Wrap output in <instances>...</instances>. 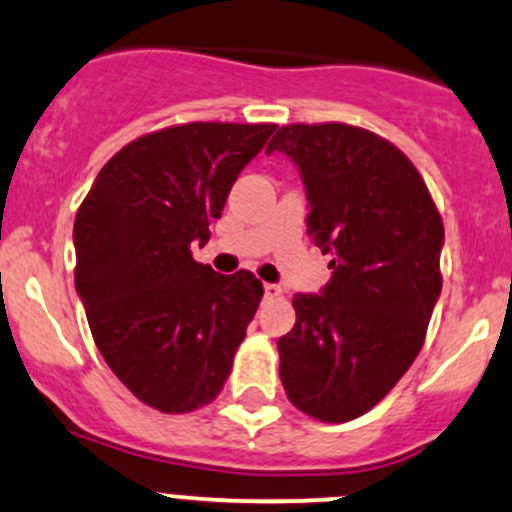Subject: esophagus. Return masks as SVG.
<instances>
[{"mask_svg": "<svg viewBox=\"0 0 512 512\" xmlns=\"http://www.w3.org/2000/svg\"><path fill=\"white\" fill-rule=\"evenodd\" d=\"M280 293H283V290H280L278 285H273V283H266V285H263V295H266V300L280 298Z\"/></svg>", "mask_w": 512, "mask_h": 512, "instance_id": "esophagus-1", "label": "esophagus"}]
</instances>
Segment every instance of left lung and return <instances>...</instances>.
Returning a JSON list of instances; mask_svg holds the SVG:
<instances>
[{"label": "left lung", "mask_w": 512, "mask_h": 512, "mask_svg": "<svg viewBox=\"0 0 512 512\" xmlns=\"http://www.w3.org/2000/svg\"><path fill=\"white\" fill-rule=\"evenodd\" d=\"M300 170L307 234L332 256L320 295L293 298L278 339L280 381L322 422L364 415L403 378L442 293L444 224L425 180L390 141L361 126L288 124L268 144Z\"/></svg>", "instance_id": "obj_1"}]
</instances>
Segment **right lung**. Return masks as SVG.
<instances>
[{"mask_svg":"<svg viewBox=\"0 0 512 512\" xmlns=\"http://www.w3.org/2000/svg\"><path fill=\"white\" fill-rule=\"evenodd\" d=\"M276 124L192 122L139 136L97 173L75 214V290L92 339L141 403L210 405L232 373L263 285L192 258Z\"/></svg>","mask_w":512,"mask_h":512,"instance_id":"right-lung-1","label":"right lung"}]
</instances>
